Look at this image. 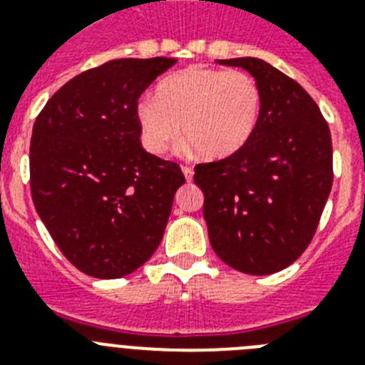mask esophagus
Segmentation results:
<instances>
[{"instance_id":"34e87169","label":"esophagus","mask_w":365,"mask_h":365,"mask_svg":"<svg viewBox=\"0 0 365 365\" xmlns=\"http://www.w3.org/2000/svg\"><path fill=\"white\" fill-rule=\"evenodd\" d=\"M182 173H185L186 180H192L193 179V168L192 166H182Z\"/></svg>"}]
</instances>
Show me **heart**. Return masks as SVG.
I'll return each mask as SVG.
<instances>
[{
  "label": "heart",
  "mask_w": 365,
  "mask_h": 365,
  "mask_svg": "<svg viewBox=\"0 0 365 365\" xmlns=\"http://www.w3.org/2000/svg\"><path fill=\"white\" fill-rule=\"evenodd\" d=\"M263 96L252 74L193 66L170 74L137 104L140 138L160 155L180 133L206 159H225L252 138Z\"/></svg>",
  "instance_id": "b5f03b06"
}]
</instances>
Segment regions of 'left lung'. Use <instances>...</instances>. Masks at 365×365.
<instances>
[{"instance_id": "obj_1", "label": "left lung", "mask_w": 365, "mask_h": 365, "mask_svg": "<svg viewBox=\"0 0 365 365\" xmlns=\"http://www.w3.org/2000/svg\"><path fill=\"white\" fill-rule=\"evenodd\" d=\"M243 67L261 89L252 138L227 159L195 166L208 237L228 267L252 276L292 265L309 247L333 186V143L320 108L296 80L259 58Z\"/></svg>"}]
</instances>
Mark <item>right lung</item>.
<instances>
[{"label":"right lung","mask_w":365,"mask_h":365,"mask_svg":"<svg viewBox=\"0 0 365 365\" xmlns=\"http://www.w3.org/2000/svg\"><path fill=\"white\" fill-rule=\"evenodd\" d=\"M175 58H120L83 71L32 128L31 193L63 256L113 279L144 265L163 240L185 175L140 144L138 98Z\"/></svg>","instance_id":"add662e5"}]
</instances>
